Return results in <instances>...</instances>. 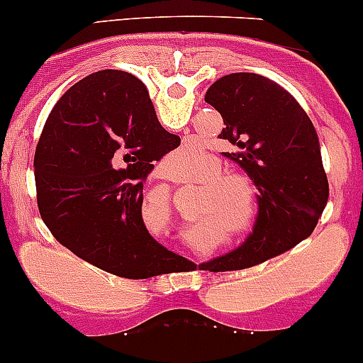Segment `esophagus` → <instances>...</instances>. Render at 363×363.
<instances>
[{"label": "esophagus", "instance_id": "obj_1", "mask_svg": "<svg viewBox=\"0 0 363 363\" xmlns=\"http://www.w3.org/2000/svg\"><path fill=\"white\" fill-rule=\"evenodd\" d=\"M160 175H161V179H168V181H170V172H168V168L167 167H160Z\"/></svg>", "mask_w": 363, "mask_h": 363}]
</instances>
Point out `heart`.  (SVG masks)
Wrapping results in <instances>:
<instances>
[{
	"label": "heart",
	"instance_id": "b5f03b06",
	"mask_svg": "<svg viewBox=\"0 0 363 363\" xmlns=\"http://www.w3.org/2000/svg\"><path fill=\"white\" fill-rule=\"evenodd\" d=\"M181 181L202 184L199 218L213 223L214 230L227 232L230 245L242 246L253 239L260 225V193L248 175L227 174V167L216 156L193 152L184 157Z\"/></svg>",
	"mask_w": 363,
	"mask_h": 363
}]
</instances>
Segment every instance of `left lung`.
<instances>
[{
    "label": "left lung",
    "mask_w": 363,
    "mask_h": 363,
    "mask_svg": "<svg viewBox=\"0 0 363 363\" xmlns=\"http://www.w3.org/2000/svg\"><path fill=\"white\" fill-rule=\"evenodd\" d=\"M206 103L223 118V152L260 193V225L253 239L211 260L242 269L287 252L314 232L328 202V179L318 133L298 101L275 81L234 72L209 86Z\"/></svg>",
    "instance_id": "left-lung-1"
}]
</instances>
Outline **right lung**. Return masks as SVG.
I'll use <instances>...</instances> for the list:
<instances>
[{"label": "right lung", "mask_w": 363, "mask_h": 363, "mask_svg": "<svg viewBox=\"0 0 363 363\" xmlns=\"http://www.w3.org/2000/svg\"><path fill=\"white\" fill-rule=\"evenodd\" d=\"M181 138L161 128L145 84L99 70L67 90L35 150L37 203L45 227L99 269L142 280L167 273L174 253L147 230L143 182Z\"/></svg>", "instance_id": "obj_1"}]
</instances>
